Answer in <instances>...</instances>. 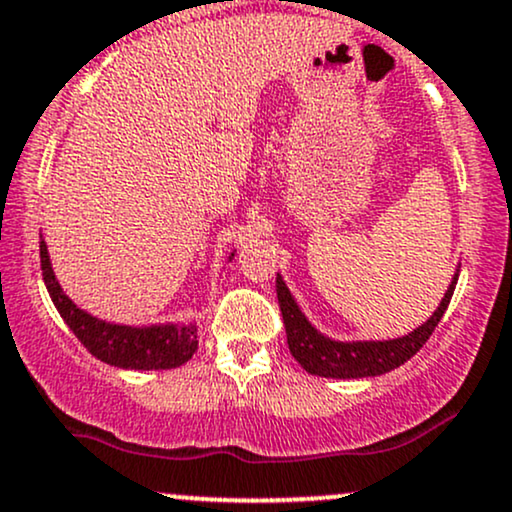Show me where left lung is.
<instances>
[{"label": "left lung", "instance_id": "obj_1", "mask_svg": "<svg viewBox=\"0 0 512 512\" xmlns=\"http://www.w3.org/2000/svg\"><path fill=\"white\" fill-rule=\"evenodd\" d=\"M457 276H452L448 291H445L443 301L421 327L414 332L404 334L397 339H385V342H337V339L325 337L317 332L308 322V317L301 313L296 298L291 296L289 286L284 284L281 274H276V298H279L281 317H284L286 327V342H289L291 356L296 358L310 375H320V378H375V375L390 373L407 363L416 351L428 342L433 330L438 327L440 317L448 310L452 291H455Z\"/></svg>", "mask_w": 512, "mask_h": 512}]
</instances>
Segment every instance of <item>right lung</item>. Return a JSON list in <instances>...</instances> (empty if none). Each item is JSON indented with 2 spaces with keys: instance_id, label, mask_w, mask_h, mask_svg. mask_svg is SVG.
Instances as JSON below:
<instances>
[{
  "instance_id": "1",
  "label": "right lung",
  "mask_w": 512,
  "mask_h": 512,
  "mask_svg": "<svg viewBox=\"0 0 512 512\" xmlns=\"http://www.w3.org/2000/svg\"><path fill=\"white\" fill-rule=\"evenodd\" d=\"M231 252L228 260H233ZM40 267L48 293L60 310L62 320L81 344L103 363L129 370H168L187 363L197 351V325L190 322H166V325H115L86 313L62 291L50 264V252L40 238Z\"/></svg>"
}]
</instances>
